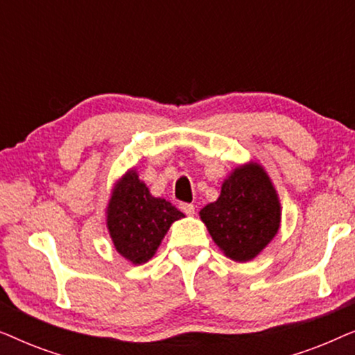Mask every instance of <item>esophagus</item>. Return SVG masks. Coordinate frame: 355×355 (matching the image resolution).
<instances>
[{
  "label": "esophagus",
  "instance_id": "34e87169",
  "mask_svg": "<svg viewBox=\"0 0 355 355\" xmlns=\"http://www.w3.org/2000/svg\"><path fill=\"white\" fill-rule=\"evenodd\" d=\"M179 208H181V211H184L189 216H192L193 213H196V207H193L192 203H181V207Z\"/></svg>",
  "mask_w": 355,
  "mask_h": 355
}]
</instances>
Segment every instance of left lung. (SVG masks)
<instances>
[{
	"instance_id": "1",
	"label": "left lung",
	"mask_w": 355,
	"mask_h": 355,
	"mask_svg": "<svg viewBox=\"0 0 355 355\" xmlns=\"http://www.w3.org/2000/svg\"><path fill=\"white\" fill-rule=\"evenodd\" d=\"M202 221L226 257L252 260L273 239L279 227V202L259 164L234 169L221 196L200 211Z\"/></svg>"
}]
</instances>
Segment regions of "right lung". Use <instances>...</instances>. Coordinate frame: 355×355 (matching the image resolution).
Instances as JSON below:
<instances>
[{
	"mask_svg": "<svg viewBox=\"0 0 355 355\" xmlns=\"http://www.w3.org/2000/svg\"><path fill=\"white\" fill-rule=\"evenodd\" d=\"M184 215L164 198L150 196L135 171L118 184L108 207V230L116 250L135 265L152 259L169 226Z\"/></svg>",
	"mask_w": 355,
	"mask_h": 355,
	"instance_id": "right-lung-1",
	"label": "right lung"
}]
</instances>
